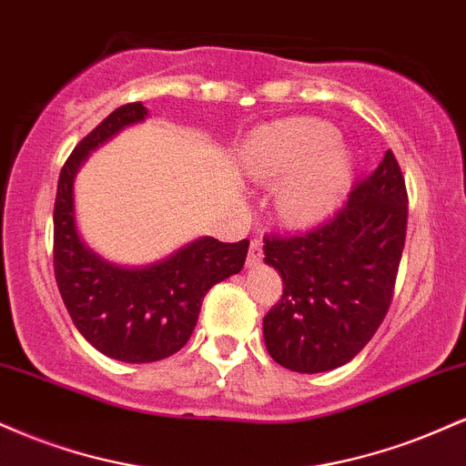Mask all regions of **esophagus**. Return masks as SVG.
Segmentation results:
<instances>
[{"label": "esophagus", "instance_id": "1", "mask_svg": "<svg viewBox=\"0 0 466 466\" xmlns=\"http://www.w3.org/2000/svg\"><path fill=\"white\" fill-rule=\"evenodd\" d=\"M263 260V243L258 238L251 240L249 254H248V267H258Z\"/></svg>", "mask_w": 466, "mask_h": 466}]
</instances>
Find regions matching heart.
<instances>
[{"instance_id":"1","label":"heart","mask_w":466,"mask_h":466,"mask_svg":"<svg viewBox=\"0 0 466 466\" xmlns=\"http://www.w3.org/2000/svg\"><path fill=\"white\" fill-rule=\"evenodd\" d=\"M240 166L258 184H278L274 206L282 223L311 228L337 210L355 175L350 148L329 122L289 117L256 131Z\"/></svg>"}]
</instances>
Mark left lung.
Masks as SVG:
<instances>
[{
  "instance_id": "1",
  "label": "left lung",
  "mask_w": 466,
  "mask_h": 466,
  "mask_svg": "<svg viewBox=\"0 0 466 466\" xmlns=\"http://www.w3.org/2000/svg\"><path fill=\"white\" fill-rule=\"evenodd\" d=\"M405 228V181L386 151L326 226L265 238V263L285 282L280 302L263 318L271 360L304 374L349 363L386 318Z\"/></svg>"
}]
</instances>
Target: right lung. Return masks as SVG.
<instances>
[{"label": "right lung", "instance_id": "obj_1", "mask_svg": "<svg viewBox=\"0 0 466 466\" xmlns=\"http://www.w3.org/2000/svg\"><path fill=\"white\" fill-rule=\"evenodd\" d=\"M148 117L142 103L117 106L74 148L58 177L55 203V276L78 333L111 360L159 361L184 349L199 318L203 296L238 274L249 240L221 243L199 237L151 265L111 263L80 237L74 181L80 166L103 147Z\"/></svg>", "mask_w": 466, "mask_h": 466}]
</instances>
